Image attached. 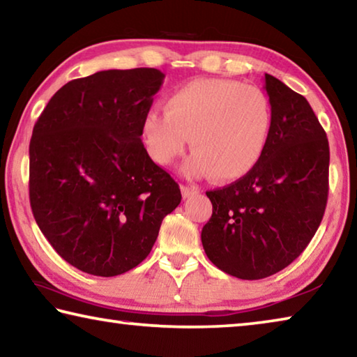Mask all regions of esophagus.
Segmentation results:
<instances>
[{"label":"esophagus","mask_w":357,"mask_h":357,"mask_svg":"<svg viewBox=\"0 0 357 357\" xmlns=\"http://www.w3.org/2000/svg\"><path fill=\"white\" fill-rule=\"evenodd\" d=\"M181 193H183V198H189L198 193V189L193 185H181Z\"/></svg>","instance_id":"obj_1"}]
</instances>
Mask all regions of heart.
I'll use <instances>...</instances> for the list:
<instances>
[{"label":"heart","instance_id":"obj_1","mask_svg":"<svg viewBox=\"0 0 357 357\" xmlns=\"http://www.w3.org/2000/svg\"><path fill=\"white\" fill-rule=\"evenodd\" d=\"M273 105L263 89L225 78H198L165 100V113L151 110L142 121V138L155 164L170 165L190 138L193 154L185 176L213 174L231 183L249 174L268 148Z\"/></svg>","mask_w":357,"mask_h":357}]
</instances>
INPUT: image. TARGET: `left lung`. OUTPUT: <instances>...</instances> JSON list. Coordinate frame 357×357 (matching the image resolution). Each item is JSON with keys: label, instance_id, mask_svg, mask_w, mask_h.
Wrapping results in <instances>:
<instances>
[{"label": "left lung", "instance_id": "obj_1", "mask_svg": "<svg viewBox=\"0 0 357 357\" xmlns=\"http://www.w3.org/2000/svg\"><path fill=\"white\" fill-rule=\"evenodd\" d=\"M273 132L259 164L236 183L206 192L213 215L202 229L223 273L258 280L298 258L321 223L329 190V143L304 96L264 74Z\"/></svg>", "mask_w": 357, "mask_h": 357}]
</instances>
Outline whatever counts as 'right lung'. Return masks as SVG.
Returning a JSON list of instances; mask_svg holds the SVG:
<instances>
[{"instance_id": "right-lung-1", "label": "right lung", "mask_w": 357, "mask_h": 357, "mask_svg": "<svg viewBox=\"0 0 357 357\" xmlns=\"http://www.w3.org/2000/svg\"><path fill=\"white\" fill-rule=\"evenodd\" d=\"M165 75L100 70L58 89L29 143V203L48 243L86 274L128 273L149 255L179 185L142 143Z\"/></svg>"}]
</instances>
